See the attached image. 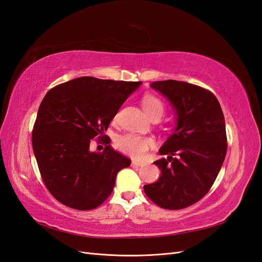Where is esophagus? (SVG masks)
Returning <instances> with one entry per match:
<instances>
[{
    "instance_id": "obj_1",
    "label": "esophagus",
    "mask_w": 262,
    "mask_h": 262,
    "mask_svg": "<svg viewBox=\"0 0 262 262\" xmlns=\"http://www.w3.org/2000/svg\"><path fill=\"white\" fill-rule=\"evenodd\" d=\"M132 166H136V167H140V166H143V163L137 162V161H132Z\"/></svg>"
}]
</instances>
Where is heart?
Listing matches in <instances>:
<instances>
[{
    "label": "heart",
    "instance_id": "1",
    "mask_svg": "<svg viewBox=\"0 0 262 262\" xmlns=\"http://www.w3.org/2000/svg\"><path fill=\"white\" fill-rule=\"evenodd\" d=\"M142 107L149 118L162 117L165 110L163 101L154 96V95L147 94L142 99ZM154 145V140L152 138L142 137L139 134L128 133L121 136L117 140V146L122 153L134 158L144 157L149 147Z\"/></svg>",
    "mask_w": 262,
    "mask_h": 262
}]
</instances>
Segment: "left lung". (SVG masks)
Returning <instances> with one entry per match:
<instances>
[{
  "mask_svg": "<svg viewBox=\"0 0 262 262\" xmlns=\"http://www.w3.org/2000/svg\"><path fill=\"white\" fill-rule=\"evenodd\" d=\"M150 87L168 99L176 126L160 148L154 164L161 177L144 186L158 207L180 210L201 200L215 181L227 150L225 119L217 98L200 86L181 81H158Z\"/></svg>",
  "mask_w": 262,
  "mask_h": 262,
  "instance_id": "left-lung-1",
  "label": "left lung"
}]
</instances>
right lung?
<instances>
[{
	"mask_svg": "<svg viewBox=\"0 0 262 262\" xmlns=\"http://www.w3.org/2000/svg\"><path fill=\"white\" fill-rule=\"evenodd\" d=\"M141 82L77 77L53 87L38 109L33 149L41 178L62 204L93 210L112 194L117 173L131 161L107 145L92 152L94 138H106L118 110ZM109 138L101 139L104 143Z\"/></svg>",
	"mask_w": 262,
	"mask_h": 262,
	"instance_id": "1",
	"label": "right lung"
}]
</instances>
